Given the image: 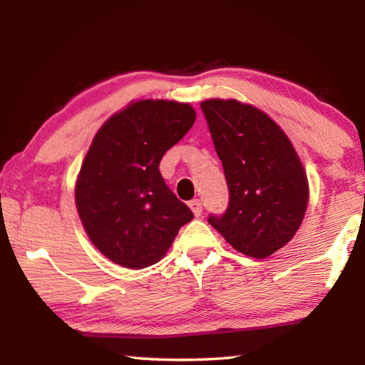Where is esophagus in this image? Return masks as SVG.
<instances>
[{"label":"esophagus","mask_w":365,"mask_h":365,"mask_svg":"<svg viewBox=\"0 0 365 365\" xmlns=\"http://www.w3.org/2000/svg\"><path fill=\"white\" fill-rule=\"evenodd\" d=\"M188 206L191 211H193V214L196 215V217H200V215L202 214V202L200 200H191L188 202Z\"/></svg>","instance_id":"34e87169"}]
</instances>
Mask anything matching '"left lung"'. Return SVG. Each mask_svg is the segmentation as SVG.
<instances>
[{
    "label": "left lung",
    "instance_id": "obj_1",
    "mask_svg": "<svg viewBox=\"0 0 365 365\" xmlns=\"http://www.w3.org/2000/svg\"><path fill=\"white\" fill-rule=\"evenodd\" d=\"M224 165L228 206L207 222L235 250L264 259L294 237L307 207V178L293 145L267 114L235 100L201 103Z\"/></svg>",
    "mask_w": 365,
    "mask_h": 365
}]
</instances>
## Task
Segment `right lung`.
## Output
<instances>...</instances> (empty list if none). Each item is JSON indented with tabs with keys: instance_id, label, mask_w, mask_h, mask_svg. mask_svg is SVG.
I'll list each match as a JSON object with an SVG mask.
<instances>
[{
	"instance_id": "1",
	"label": "right lung",
	"mask_w": 365,
	"mask_h": 365,
	"mask_svg": "<svg viewBox=\"0 0 365 365\" xmlns=\"http://www.w3.org/2000/svg\"><path fill=\"white\" fill-rule=\"evenodd\" d=\"M190 104L143 100L95 135L80 169L76 202L93 245L127 269L156 264L193 219L159 172L165 151L195 123Z\"/></svg>"
}]
</instances>
